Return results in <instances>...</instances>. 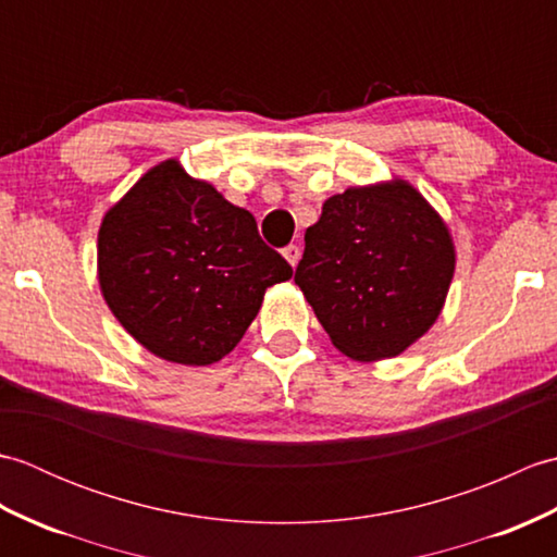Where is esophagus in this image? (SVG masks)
Masks as SVG:
<instances>
[{
  "instance_id": "esophagus-1",
  "label": "esophagus",
  "mask_w": 557,
  "mask_h": 557,
  "mask_svg": "<svg viewBox=\"0 0 557 557\" xmlns=\"http://www.w3.org/2000/svg\"><path fill=\"white\" fill-rule=\"evenodd\" d=\"M282 256L287 258V263L292 265V268H297V263H299V258H301V248L297 246V244H289L285 251H282Z\"/></svg>"
}]
</instances>
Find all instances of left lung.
<instances>
[{
	"label": "left lung",
	"mask_w": 557,
	"mask_h": 557,
	"mask_svg": "<svg viewBox=\"0 0 557 557\" xmlns=\"http://www.w3.org/2000/svg\"><path fill=\"white\" fill-rule=\"evenodd\" d=\"M304 242L294 282L345 357L393 359L441 315L455 242L441 212L407 180L330 196Z\"/></svg>",
	"instance_id": "8db88e82"
}]
</instances>
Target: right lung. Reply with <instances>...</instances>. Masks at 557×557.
I'll list each match as a JSON object with an SVG mask.
<instances>
[{
  "label": "right lung",
  "mask_w": 557,
  "mask_h": 557,
  "mask_svg": "<svg viewBox=\"0 0 557 557\" xmlns=\"http://www.w3.org/2000/svg\"><path fill=\"white\" fill-rule=\"evenodd\" d=\"M289 277L251 212L176 158L150 168L100 222L102 297L126 333L164 361L210 366L227 357L265 289Z\"/></svg>",
  "instance_id": "1"
}]
</instances>
